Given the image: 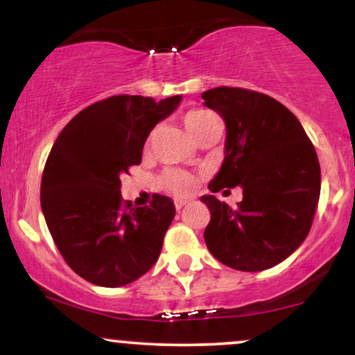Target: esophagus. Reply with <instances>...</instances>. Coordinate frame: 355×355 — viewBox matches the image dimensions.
<instances>
[{"label": "esophagus", "instance_id": "esophagus-1", "mask_svg": "<svg viewBox=\"0 0 355 355\" xmlns=\"http://www.w3.org/2000/svg\"><path fill=\"white\" fill-rule=\"evenodd\" d=\"M187 203H189L187 200H175V209H177L178 211H180V210L183 209V207L187 205Z\"/></svg>", "mask_w": 355, "mask_h": 355}]
</instances>
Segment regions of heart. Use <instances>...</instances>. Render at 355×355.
Segmentation results:
<instances>
[{
    "label": "heart",
    "instance_id": "obj_1",
    "mask_svg": "<svg viewBox=\"0 0 355 355\" xmlns=\"http://www.w3.org/2000/svg\"><path fill=\"white\" fill-rule=\"evenodd\" d=\"M215 121H217V118L211 115L210 112H207V110H189V112L183 115V125H185L187 132H189L195 140H197L210 125H214ZM150 144H152V135L146 138L145 148H148ZM158 183H160L162 189L172 191L175 195H187L190 193L191 189H193V177H191L190 173L182 172V170H165V172L160 175V178H158Z\"/></svg>",
    "mask_w": 355,
    "mask_h": 355
}]
</instances>
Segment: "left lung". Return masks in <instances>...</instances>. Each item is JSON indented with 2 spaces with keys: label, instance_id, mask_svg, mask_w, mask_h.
Masks as SVG:
<instances>
[{
  "label": "left lung",
  "instance_id": "8db88e82",
  "mask_svg": "<svg viewBox=\"0 0 355 355\" xmlns=\"http://www.w3.org/2000/svg\"><path fill=\"white\" fill-rule=\"evenodd\" d=\"M225 120V160L211 191L240 185L235 209L205 195L210 222L203 232L210 254L227 267L260 272L299 248L320 197V165L311 138L280 101L254 89L218 87L202 93Z\"/></svg>",
  "mask_w": 355,
  "mask_h": 355
}]
</instances>
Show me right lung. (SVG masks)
<instances>
[{"instance_id": "add662e5", "label": "right lung", "mask_w": 355, "mask_h": 355, "mask_svg": "<svg viewBox=\"0 0 355 355\" xmlns=\"http://www.w3.org/2000/svg\"><path fill=\"white\" fill-rule=\"evenodd\" d=\"M182 96L115 95L81 110L61 130L44 164L42 209L53 242L73 272L101 287H121L146 274L175 217L172 198L150 205L121 198L120 177L140 165L153 126Z\"/></svg>"}]
</instances>
